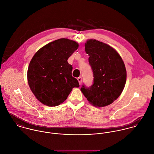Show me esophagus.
<instances>
[{"label":"esophagus","mask_w":154,"mask_h":154,"mask_svg":"<svg viewBox=\"0 0 154 154\" xmlns=\"http://www.w3.org/2000/svg\"><path fill=\"white\" fill-rule=\"evenodd\" d=\"M78 81L79 82V85H81V83H82V77L80 76L79 78H78Z\"/></svg>","instance_id":"34e87169"}]
</instances>
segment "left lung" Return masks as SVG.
I'll return each instance as SVG.
<instances>
[{
  "instance_id": "left-lung-1",
  "label": "left lung",
  "mask_w": 154,
  "mask_h": 154,
  "mask_svg": "<svg viewBox=\"0 0 154 154\" xmlns=\"http://www.w3.org/2000/svg\"><path fill=\"white\" fill-rule=\"evenodd\" d=\"M85 50L93 72V84H84L81 91L95 107L111 104L120 95L126 81V70L118 53L110 45L96 40L85 43Z\"/></svg>"
}]
</instances>
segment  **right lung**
Here are the masks:
<instances>
[{
    "instance_id": "add662e5",
    "label": "right lung",
    "mask_w": 154,
    "mask_h": 154,
    "mask_svg": "<svg viewBox=\"0 0 154 154\" xmlns=\"http://www.w3.org/2000/svg\"><path fill=\"white\" fill-rule=\"evenodd\" d=\"M78 46L74 41L60 38L45 45L32 58L28 69V82L43 104L59 106L66 100L72 88L79 87L72 75V66L67 62Z\"/></svg>"
}]
</instances>
